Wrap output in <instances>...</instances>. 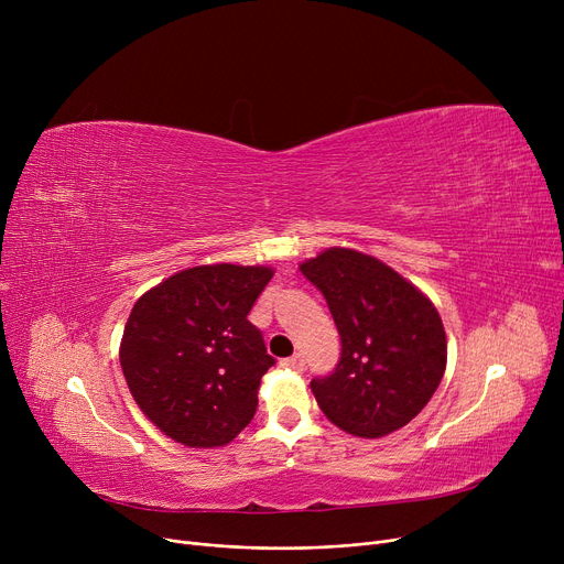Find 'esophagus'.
<instances>
[{
  "label": "esophagus",
  "mask_w": 564,
  "mask_h": 564,
  "mask_svg": "<svg viewBox=\"0 0 564 564\" xmlns=\"http://www.w3.org/2000/svg\"><path fill=\"white\" fill-rule=\"evenodd\" d=\"M283 366L294 370V372H302L304 370V357H302V354H292V357L283 359Z\"/></svg>",
  "instance_id": "obj_1"
}]
</instances>
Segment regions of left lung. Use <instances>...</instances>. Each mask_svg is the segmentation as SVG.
<instances>
[{
  "label": "left lung",
  "instance_id": "8db88e82",
  "mask_svg": "<svg viewBox=\"0 0 564 564\" xmlns=\"http://www.w3.org/2000/svg\"><path fill=\"white\" fill-rule=\"evenodd\" d=\"M300 270L327 300L343 343L336 370L311 381L322 413L361 438L402 430L446 372L448 340L436 306L393 267L357 249H324Z\"/></svg>",
  "mask_w": 564,
  "mask_h": 564
}]
</instances>
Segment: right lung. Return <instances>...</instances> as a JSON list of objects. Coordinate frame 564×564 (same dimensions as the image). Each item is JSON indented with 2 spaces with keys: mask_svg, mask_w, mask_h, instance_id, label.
Wrapping results in <instances>:
<instances>
[{
  "mask_svg": "<svg viewBox=\"0 0 564 564\" xmlns=\"http://www.w3.org/2000/svg\"><path fill=\"white\" fill-rule=\"evenodd\" d=\"M272 276L264 264H198L137 300L118 359L143 416L175 443L219 448L251 423L274 359L247 315Z\"/></svg>",
  "mask_w": 564,
  "mask_h": 564,
  "instance_id": "add662e5",
  "label": "right lung"
}]
</instances>
